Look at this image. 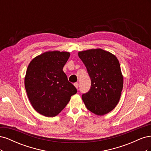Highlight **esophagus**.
Segmentation results:
<instances>
[{"label": "esophagus", "mask_w": 151, "mask_h": 151, "mask_svg": "<svg viewBox=\"0 0 151 151\" xmlns=\"http://www.w3.org/2000/svg\"><path fill=\"white\" fill-rule=\"evenodd\" d=\"M74 86L76 87V88H78V87H79V84L78 83H74Z\"/></svg>", "instance_id": "esophagus-1"}]
</instances>
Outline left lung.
Instances as JSON below:
<instances>
[{
  "mask_svg": "<svg viewBox=\"0 0 151 151\" xmlns=\"http://www.w3.org/2000/svg\"><path fill=\"white\" fill-rule=\"evenodd\" d=\"M91 80L89 91L82 95L84 104L96 115L112 111L120 101L123 77L115 55L101 48L78 52Z\"/></svg>",
  "mask_w": 151,
  "mask_h": 151,
  "instance_id": "left-lung-1",
  "label": "left lung"
}]
</instances>
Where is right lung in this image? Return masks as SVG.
Masks as SVG:
<instances>
[{
	"instance_id": "right-lung-1",
	"label": "right lung",
	"mask_w": 151,
	"mask_h": 151,
	"mask_svg": "<svg viewBox=\"0 0 151 151\" xmlns=\"http://www.w3.org/2000/svg\"><path fill=\"white\" fill-rule=\"evenodd\" d=\"M69 57L68 52L48 51L35 57L27 68L24 86L29 101L45 116H57L77 93L62 70Z\"/></svg>"
}]
</instances>
